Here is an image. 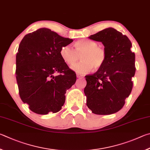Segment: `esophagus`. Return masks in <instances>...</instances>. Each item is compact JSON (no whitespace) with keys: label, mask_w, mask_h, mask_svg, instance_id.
I'll list each match as a JSON object with an SVG mask.
<instances>
[{"label":"esophagus","mask_w":150,"mask_h":150,"mask_svg":"<svg viewBox=\"0 0 150 150\" xmlns=\"http://www.w3.org/2000/svg\"><path fill=\"white\" fill-rule=\"evenodd\" d=\"M76 76H77V78H83V76L81 74H79V73L76 74Z\"/></svg>","instance_id":"1"}]
</instances>
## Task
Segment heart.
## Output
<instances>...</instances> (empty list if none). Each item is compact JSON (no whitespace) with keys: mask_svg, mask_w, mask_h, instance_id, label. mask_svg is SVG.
Instances as JSON below:
<instances>
[{"mask_svg":"<svg viewBox=\"0 0 150 150\" xmlns=\"http://www.w3.org/2000/svg\"><path fill=\"white\" fill-rule=\"evenodd\" d=\"M60 55L64 62L73 65L80 59V62L74 64L72 68L78 72L85 74L92 69L98 70L103 67L107 60V51L103 46L90 39H80L74 43V49L69 45L62 46Z\"/></svg>","mask_w":150,"mask_h":150,"instance_id":"b5f03b06","label":"heart"}]
</instances>
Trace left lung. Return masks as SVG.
<instances>
[{
	"label": "left lung",
	"instance_id": "left-lung-1",
	"mask_svg": "<svg viewBox=\"0 0 150 150\" xmlns=\"http://www.w3.org/2000/svg\"><path fill=\"white\" fill-rule=\"evenodd\" d=\"M89 38L102 42L107 56L101 69L86 76V104L94 114L115 113L122 108L132 90L136 67L135 54L130 50L132 43L127 35L112 28Z\"/></svg>",
	"mask_w": 150,
	"mask_h": 150
}]
</instances>
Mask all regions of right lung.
<instances>
[{
  "instance_id": "1",
  "label": "right lung",
  "mask_w": 150,
  "mask_h": 150,
  "mask_svg": "<svg viewBox=\"0 0 150 150\" xmlns=\"http://www.w3.org/2000/svg\"><path fill=\"white\" fill-rule=\"evenodd\" d=\"M73 41L47 28L25 35L16 54V77L22 101L39 115L59 111L76 74L60 55Z\"/></svg>"
}]
</instances>
